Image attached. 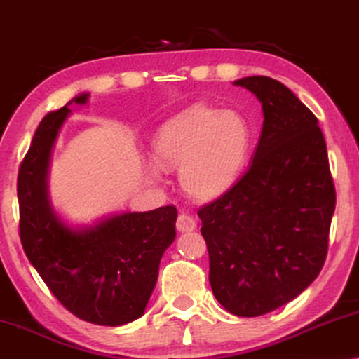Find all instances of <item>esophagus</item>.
Instances as JSON below:
<instances>
[{"mask_svg": "<svg viewBox=\"0 0 359 359\" xmlns=\"http://www.w3.org/2000/svg\"><path fill=\"white\" fill-rule=\"evenodd\" d=\"M198 227V224H196V220L191 217L188 214H180L178 215V220H176V229L180 230V232H193Z\"/></svg>", "mask_w": 359, "mask_h": 359, "instance_id": "1", "label": "esophagus"}]
</instances>
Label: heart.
Instances as JSON below:
<instances>
[{"mask_svg":"<svg viewBox=\"0 0 359 359\" xmlns=\"http://www.w3.org/2000/svg\"><path fill=\"white\" fill-rule=\"evenodd\" d=\"M248 150V127L230 111L194 104L160 127L154 140L155 161L149 170L180 166V183L196 199L222 194L242 168Z\"/></svg>","mask_w":359,"mask_h":359,"instance_id":"1","label":"heart"}]
</instances>
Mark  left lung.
<instances>
[{"mask_svg":"<svg viewBox=\"0 0 359 359\" xmlns=\"http://www.w3.org/2000/svg\"><path fill=\"white\" fill-rule=\"evenodd\" d=\"M233 85L262 102V137L247 173L198 215L215 299L233 316L258 317L318 276L337 198L317 117L269 76Z\"/></svg>","mask_w":359,"mask_h":359,"instance_id":"obj_1","label":"left lung"}]
</instances>
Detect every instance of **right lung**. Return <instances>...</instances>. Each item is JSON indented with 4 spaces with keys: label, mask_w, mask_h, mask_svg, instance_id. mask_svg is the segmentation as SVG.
Masks as SVG:
<instances>
[{
    "label": "right lung",
    "mask_w": 359,
    "mask_h": 359,
    "mask_svg": "<svg viewBox=\"0 0 359 359\" xmlns=\"http://www.w3.org/2000/svg\"><path fill=\"white\" fill-rule=\"evenodd\" d=\"M88 100L90 93H81L39 124L18 175L19 235L29 262L68 311L117 327L144 316L160 259L176 237L178 210H129L90 225H70L58 215L48 194L52 150L72 112L68 106Z\"/></svg>",
    "instance_id": "1"
}]
</instances>
